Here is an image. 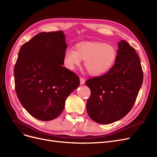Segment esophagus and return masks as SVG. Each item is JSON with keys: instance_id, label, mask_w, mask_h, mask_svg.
<instances>
[{"instance_id": "esophagus-1", "label": "esophagus", "mask_w": 157, "mask_h": 157, "mask_svg": "<svg viewBox=\"0 0 157 157\" xmlns=\"http://www.w3.org/2000/svg\"><path fill=\"white\" fill-rule=\"evenodd\" d=\"M79 79H80V85H83L85 83V79L83 78H82V77H80Z\"/></svg>"}]
</instances>
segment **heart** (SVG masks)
I'll list each match as a JSON object with an SVG mask.
<instances>
[{
    "instance_id": "obj_1",
    "label": "heart",
    "mask_w": 157,
    "mask_h": 157,
    "mask_svg": "<svg viewBox=\"0 0 157 157\" xmlns=\"http://www.w3.org/2000/svg\"><path fill=\"white\" fill-rule=\"evenodd\" d=\"M76 51L67 49L64 62L67 68L74 70L85 60V69L92 76H99L108 72L114 65L117 52L112 44L101 42H82L76 45Z\"/></svg>"
}]
</instances>
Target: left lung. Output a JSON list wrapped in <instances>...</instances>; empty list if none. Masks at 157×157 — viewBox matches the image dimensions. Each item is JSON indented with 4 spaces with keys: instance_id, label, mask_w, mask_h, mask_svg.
<instances>
[{
    "instance_id": "1",
    "label": "left lung",
    "mask_w": 157,
    "mask_h": 157,
    "mask_svg": "<svg viewBox=\"0 0 157 157\" xmlns=\"http://www.w3.org/2000/svg\"><path fill=\"white\" fill-rule=\"evenodd\" d=\"M117 52L115 64L108 72L85 82L91 91L87 113L99 124H110L127 115L142 84L140 60L133 47L121 40Z\"/></svg>"
}]
</instances>
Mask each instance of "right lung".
Returning a JSON list of instances; mask_svg holds the SVG:
<instances>
[{
	"label": "right lung",
	"mask_w": 157,
	"mask_h": 157,
	"mask_svg": "<svg viewBox=\"0 0 157 157\" xmlns=\"http://www.w3.org/2000/svg\"><path fill=\"white\" fill-rule=\"evenodd\" d=\"M67 45L63 31L38 33L22 45L14 67L15 86L23 107L47 121L62 112L79 76L62 66Z\"/></svg>",
	"instance_id": "1"
}]
</instances>
